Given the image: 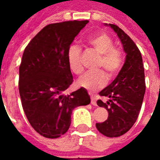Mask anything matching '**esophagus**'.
I'll return each mask as SVG.
<instances>
[{
	"mask_svg": "<svg viewBox=\"0 0 160 160\" xmlns=\"http://www.w3.org/2000/svg\"><path fill=\"white\" fill-rule=\"evenodd\" d=\"M91 104L93 105H97V102H96V98L93 95H91Z\"/></svg>",
	"mask_w": 160,
	"mask_h": 160,
	"instance_id": "obj_1",
	"label": "esophagus"
}]
</instances>
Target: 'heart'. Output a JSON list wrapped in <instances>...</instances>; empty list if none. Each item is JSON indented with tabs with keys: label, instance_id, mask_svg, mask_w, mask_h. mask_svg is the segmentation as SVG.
<instances>
[{
	"label": "heart",
	"instance_id": "b5f03b06",
	"mask_svg": "<svg viewBox=\"0 0 160 160\" xmlns=\"http://www.w3.org/2000/svg\"><path fill=\"white\" fill-rule=\"evenodd\" d=\"M88 43L98 54H99L96 69L104 70L109 79L114 78L122 68V57L120 50L114 47V42L111 37L105 33H99L92 37ZM67 57L70 69L73 73L80 74L83 72L81 49L78 46H70L68 49ZM107 77L102 70H98L85 73L80 77L78 83L85 89L93 92L105 86Z\"/></svg>",
	"mask_w": 160,
	"mask_h": 160
}]
</instances>
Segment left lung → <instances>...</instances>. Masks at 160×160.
Masks as SVG:
<instances>
[{
	"label": "left lung",
	"mask_w": 160,
	"mask_h": 160,
	"mask_svg": "<svg viewBox=\"0 0 160 160\" xmlns=\"http://www.w3.org/2000/svg\"><path fill=\"white\" fill-rule=\"evenodd\" d=\"M118 34L122 43L126 58L117 78L99 92L107 97V102L100 99L97 104L105 108L109 117L100 123H96L98 130L107 137H118L130 129L136 122L144 98V66L141 51L128 35L118 26L109 24Z\"/></svg>",
	"instance_id": "1"
}]
</instances>
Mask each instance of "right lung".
Masks as SVG:
<instances>
[{"mask_svg": "<svg viewBox=\"0 0 160 160\" xmlns=\"http://www.w3.org/2000/svg\"><path fill=\"white\" fill-rule=\"evenodd\" d=\"M88 20L49 24L31 40L19 66V90L32 127L43 137L56 139L68 130L72 111L91 102L81 87L63 92L73 83L68 49Z\"/></svg>", "mask_w": 160, "mask_h": 160, "instance_id": "1", "label": "right lung"}]
</instances>
